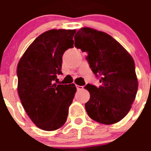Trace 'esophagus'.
Instances as JSON below:
<instances>
[{
    "label": "esophagus",
    "mask_w": 151,
    "mask_h": 151,
    "mask_svg": "<svg viewBox=\"0 0 151 151\" xmlns=\"http://www.w3.org/2000/svg\"><path fill=\"white\" fill-rule=\"evenodd\" d=\"M76 87H77V91H80V90H82L83 88V86H80V85H76Z\"/></svg>",
    "instance_id": "esophagus-1"
}]
</instances>
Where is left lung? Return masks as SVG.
I'll use <instances>...</instances> for the list:
<instances>
[{
  "label": "left lung",
  "instance_id": "1",
  "mask_svg": "<svg viewBox=\"0 0 151 151\" xmlns=\"http://www.w3.org/2000/svg\"><path fill=\"white\" fill-rule=\"evenodd\" d=\"M74 46L87 52V60L101 85L88 84V116L102 124L119 122L128 114L136 97L138 82L131 55L104 32L82 28L74 36Z\"/></svg>",
  "mask_w": 151,
  "mask_h": 151
}]
</instances>
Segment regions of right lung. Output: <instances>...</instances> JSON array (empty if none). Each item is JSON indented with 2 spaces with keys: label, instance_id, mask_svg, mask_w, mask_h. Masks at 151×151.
<instances>
[{
  "label": "right lung",
  "instance_id": "1",
  "mask_svg": "<svg viewBox=\"0 0 151 151\" xmlns=\"http://www.w3.org/2000/svg\"><path fill=\"white\" fill-rule=\"evenodd\" d=\"M75 30L53 29L38 36L17 66V91L29 118L39 129L55 131L66 123L75 85H57L62 57L74 47Z\"/></svg>",
  "mask_w": 151,
  "mask_h": 151
}]
</instances>
